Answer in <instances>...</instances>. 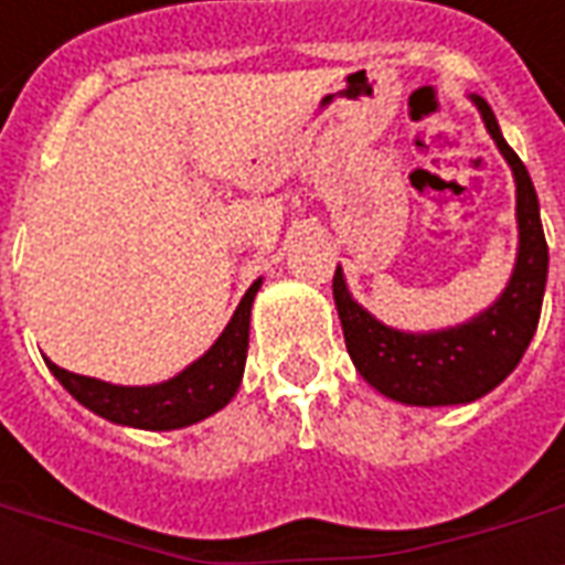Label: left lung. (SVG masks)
I'll return each instance as SVG.
<instances>
[{"label": "left lung", "mask_w": 565, "mask_h": 565, "mask_svg": "<svg viewBox=\"0 0 565 565\" xmlns=\"http://www.w3.org/2000/svg\"><path fill=\"white\" fill-rule=\"evenodd\" d=\"M484 126L509 159L518 183L521 249L512 282L491 310L469 324L443 333H401L379 324L345 291L343 274H333V303L343 324L345 349L361 376L385 397L413 406H448L479 401L509 376L524 358L542 312L547 279V243L539 220V198L518 152L505 143L493 110L476 98Z\"/></svg>", "instance_id": "left-lung-1"}]
</instances>
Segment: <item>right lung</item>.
I'll return each instance as SVG.
<instances>
[{
    "mask_svg": "<svg viewBox=\"0 0 565 565\" xmlns=\"http://www.w3.org/2000/svg\"><path fill=\"white\" fill-rule=\"evenodd\" d=\"M258 286L262 282H253L243 295L232 322L222 331L220 340L210 345L207 355L198 358L192 367L162 385L122 388V385H108L98 379L68 373L56 367L53 361H47V367L63 382V388L74 401L84 403L86 409H93L108 422L143 427V430H174V427L195 424L222 409L241 385L246 349H249V310H253Z\"/></svg>",
    "mask_w": 565,
    "mask_h": 565,
    "instance_id": "add662e5",
    "label": "right lung"
}]
</instances>
